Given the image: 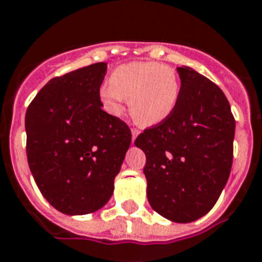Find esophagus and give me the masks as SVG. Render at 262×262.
I'll return each instance as SVG.
<instances>
[{"instance_id": "obj_1", "label": "esophagus", "mask_w": 262, "mask_h": 262, "mask_svg": "<svg viewBox=\"0 0 262 262\" xmlns=\"http://www.w3.org/2000/svg\"><path fill=\"white\" fill-rule=\"evenodd\" d=\"M131 135H133V142L137 139V137L139 135V129L138 128H131Z\"/></svg>"}]
</instances>
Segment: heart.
Instances as JSON below:
<instances>
[{"instance_id":"obj_1","label":"heart","mask_w":262,"mask_h":262,"mask_svg":"<svg viewBox=\"0 0 262 262\" xmlns=\"http://www.w3.org/2000/svg\"><path fill=\"white\" fill-rule=\"evenodd\" d=\"M179 74L167 64L131 62L118 66L110 75V85L100 89L104 110L120 116L128 100L129 112L142 125H157L166 120L180 98Z\"/></svg>"}]
</instances>
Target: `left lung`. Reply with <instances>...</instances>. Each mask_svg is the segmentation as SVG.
<instances>
[{
    "label": "left lung",
    "instance_id": "8db88e82",
    "mask_svg": "<svg viewBox=\"0 0 262 262\" xmlns=\"http://www.w3.org/2000/svg\"><path fill=\"white\" fill-rule=\"evenodd\" d=\"M177 72L181 88L174 111L139 134L135 146L146 154L152 210L189 223L215 206L229 180L235 120L221 88L188 66Z\"/></svg>",
    "mask_w": 262,
    "mask_h": 262
}]
</instances>
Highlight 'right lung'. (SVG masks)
I'll return each mask as SVG.
<instances>
[{"label": "right lung", "instance_id": "right-lung-1", "mask_svg": "<svg viewBox=\"0 0 262 262\" xmlns=\"http://www.w3.org/2000/svg\"><path fill=\"white\" fill-rule=\"evenodd\" d=\"M106 63L50 79L25 114L27 158L37 188L66 215L100 210L131 143L124 121L101 110Z\"/></svg>", "mask_w": 262, "mask_h": 262}]
</instances>
